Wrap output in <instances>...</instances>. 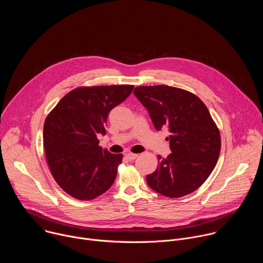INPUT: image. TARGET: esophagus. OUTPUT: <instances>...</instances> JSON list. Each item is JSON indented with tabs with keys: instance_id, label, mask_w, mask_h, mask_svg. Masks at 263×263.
I'll return each mask as SVG.
<instances>
[{
	"instance_id": "34e87169",
	"label": "esophagus",
	"mask_w": 263,
	"mask_h": 263,
	"mask_svg": "<svg viewBox=\"0 0 263 263\" xmlns=\"http://www.w3.org/2000/svg\"><path fill=\"white\" fill-rule=\"evenodd\" d=\"M126 157H127L129 160H134V159H136V158L138 157V155H137V154H132V153H127V154H126Z\"/></svg>"
}]
</instances>
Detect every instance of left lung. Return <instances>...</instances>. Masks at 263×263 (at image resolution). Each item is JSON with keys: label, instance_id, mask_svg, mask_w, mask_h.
Segmentation results:
<instances>
[{"label": "left lung", "instance_id": "1", "mask_svg": "<svg viewBox=\"0 0 263 263\" xmlns=\"http://www.w3.org/2000/svg\"><path fill=\"white\" fill-rule=\"evenodd\" d=\"M133 93L147 110L157 131L170 132L172 153L159 156L146 183L167 198H181L206 181L220 151L219 131L205 104L194 93L167 85L138 86Z\"/></svg>", "mask_w": 263, "mask_h": 263}]
</instances>
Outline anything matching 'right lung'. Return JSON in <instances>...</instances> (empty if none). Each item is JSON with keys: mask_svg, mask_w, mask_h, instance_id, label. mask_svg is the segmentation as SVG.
<instances>
[{"mask_svg": "<svg viewBox=\"0 0 263 263\" xmlns=\"http://www.w3.org/2000/svg\"><path fill=\"white\" fill-rule=\"evenodd\" d=\"M133 85L78 87L65 95L44 125L50 171L61 189L79 200H92L114 184L122 154L99 145L109 112L124 102Z\"/></svg>", "mask_w": 263, "mask_h": 263, "instance_id": "right-lung-1", "label": "right lung"}]
</instances>
